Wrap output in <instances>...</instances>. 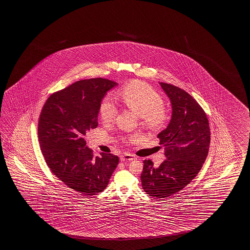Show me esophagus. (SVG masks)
<instances>
[{"label": "esophagus", "instance_id": "1", "mask_svg": "<svg viewBox=\"0 0 250 250\" xmlns=\"http://www.w3.org/2000/svg\"><path fill=\"white\" fill-rule=\"evenodd\" d=\"M135 159V157L132 154H125L123 156H120V160L121 162H129Z\"/></svg>", "mask_w": 250, "mask_h": 250}]
</instances>
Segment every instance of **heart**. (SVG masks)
I'll return each mask as SVG.
<instances>
[{
	"label": "heart",
	"mask_w": 250,
	"mask_h": 250,
	"mask_svg": "<svg viewBox=\"0 0 250 250\" xmlns=\"http://www.w3.org/2000/svg\"><path fill=\"white\" fill-rule=\"evenodd\" d=\"M120 97L125 105L137 116L147 127L159 126L166 119L164 100L151 86L141 81H132L120 90ZM118 113V108L111 97H105L101 102L99 115L104 122L109 123ZM136 135L130 137L136 139Z\"/></svg>",
	"instance_id": "obj_1"
}]
</instances>
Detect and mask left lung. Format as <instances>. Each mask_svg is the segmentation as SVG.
Listing matches in <instances>:
<instances>
[{
	"label": "left lung",
	"instance_id": "left-lung-1",
	"mask_svg": "<svg viewBox=\"0 0 250 250\" xmlns=\"http://www.w3.org/2000/svg\"><path fill=\"white\" fill-rule=\"evenodd\" d=\"M170 99L171 118L157 135L165 146L166 160L155 167L144 160L141 175L142 188L150 196L169 197L194 179L208 153L210 132L203 108L186 91L178 86L159 83Z\"/></svg>",
	"mask_w": 250,
	"mask_h": 250
}]
</instances>
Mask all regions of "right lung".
I'll list each match as a JSON object with an SVG mask.
<instances>
[{
	"mask_svg": "<svg viewBox=\"0 0 250 250\" xmlns=\"http://www.w3.org/2000/svg\"><path fill=\"white\" fill-rule=\"evenodd\" d=\"M116 85L103 78L77 81L51 94L39 119V142L47 166L66 186L85 195L103 192L119 162L112 154L94 157L84 139L97 127L101 102Z\"/></svg>",
	"mask_w": 250,
	"mask_h": 250,
	"instance_id": "right-lung-1",
	"label": "right lung"
}]
</instances>
